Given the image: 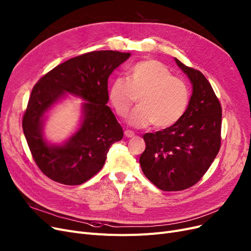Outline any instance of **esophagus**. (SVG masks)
I'll return each mask as SVG.
<instances>
[{
	"instance_id": "esophagus-1",
	"label": "esophagus",
	"mask_w": 251,
	"mask_h": 251,
	"mask_svg": "<svg viewBox=\"0 0 251 251\" xmlns=\"http://www.w3.org/2000/svg\"><path fill=\"white\" fill-rule=\"evenodd\" d=\"M124 135H125V137H133L134 136V132L133 131H131V130H125L124 131Z\"/></svg>"
}]
</instances>
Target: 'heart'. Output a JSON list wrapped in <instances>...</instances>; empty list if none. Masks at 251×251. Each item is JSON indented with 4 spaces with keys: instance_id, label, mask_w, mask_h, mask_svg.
Returning a JSON list of instances; mask_svg holds the SVG:
<instances>
[{
    "instance_id": "heart-1",
    "label": "heart",
    "mask_w": 251,
    "mask_h": 251,
    "mask_svg": "<svg viewBox=\"0 0 251 251\" xmlns=\"http://www.w3.org/2000/svg\"><path fill=\"white\" fill-rule=\"evenodd\" d=\"M138 97V107L129 116V124L158 129L176 125L186 114L190 90L183 80L173 77L170 70L155 59L134 63L127 72V81L115 79L108 88V100L119 117H126Z\"/></svg>"
}]
</instances>
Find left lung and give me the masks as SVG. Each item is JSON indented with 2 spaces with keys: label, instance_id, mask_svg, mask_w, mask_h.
Segmentation results:
<instances>
[{
  "label": "left lung",
  "instance_id": "left-lung-1",
  "mask_svg": "<svg viewBox=\"0 0 251 251\" xmlns=\"http://www.w3.org/2000/svg\"><path fill=\"white\" fill-rule=\"evenodd\" d=\"M193 93L188 110L176 125L146 133L139 163L148 179L165 192L182 191L197 183L221 149L222 105L210 83L198 70L176 58Z\"/></svg>",
  "mask_w": 251,
  "mask_h": 251
}]
</instances>
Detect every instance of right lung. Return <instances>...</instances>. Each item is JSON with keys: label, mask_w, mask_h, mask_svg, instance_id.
<instances>
[{"label": "right lung", "mask_w": 251, "mask_h": 251, "mask_svg": "<svg viewBox=\"0 0 251 251\" xmlns=\"http://www.w3.org/2000/svg\"><path fill=\"white\" fill-rule=\"evenodd\" d=\"M131 55L112 50L92 51L71 58L48 72L31 90L23 117V129L31 156L52 180L78 186L99 172L111 146L123 138L108 101L107 79ZM80 96L83 122L64 145L50 146L42 137L44 115L65 93Z\"/></svg>", "instance_id": "1"}]
</instances>
